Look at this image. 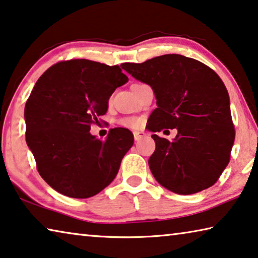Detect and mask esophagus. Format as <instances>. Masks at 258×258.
<instances>
[{"label": "esophagus", "mask_w": 258, "mask_h": 258, "mask_svg": "<svg viewBox=\"0 0 258 258\" xmlns=\"http://www.w3.org/2000/svg\"><path fill=\"white\" fill-rule=\"evenodd\" d=\"M133 134H134V140H136V141H139L140 139L146 137V133L142 132V131H136V132H134Z\"/></svg>", "instance_id": "1"}]
</instances>
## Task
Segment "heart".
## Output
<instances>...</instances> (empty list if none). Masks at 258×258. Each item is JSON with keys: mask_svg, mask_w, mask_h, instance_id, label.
Listing matches in <instances>:
<instances>
[{"mask_svg": "<svg viewBox=\"0 0 258 258\" xmlns=\"http://www.w3.org/2000/svg\"><path fill=\"white\" fill-rule=\"evenodd\" d=\"M121 122L126 126H130V127H138L140 125V119H138V118H126Z\"/></svg>", "mask_w": 258, "mask_h": 258, "instance_id": "obj_1", "label": "heart"}]
</instances>
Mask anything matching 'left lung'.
<instances>
[{
    "label": "left lung",
    "instance_id": "1",
    "mask_svg": "<svg viewBox=\"0 0 258 258\" xmlns=\"http://www.w3.org/2000/svg\"><path fill=\"white\" fill-rule=\"evenodd\" d=\"M120 67L153 88L157 108L149 117L151 132L178 130L173 141L151 136L156 149L148 164L154 178L181 195L211 187L230 162L235 138L230 96L217 73L178 54Z\"/></svg>",
    "mask_w": 258,
    "mask_h": 258
}]
</instances>
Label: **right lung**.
<instances>
[{
  "label": "right lung",
  "instance_id": "1",
  "mask_svg": "<svg viewBox=\"0 0 258 258\" xmlns=\"http://www.w3.org/2000/svg\"><path fill=\"white\" fill-rule=\"evenodd\" d=\"M127 81L118 65L88 59L57 63L36 81L24 111L26 144L40 175L56 191L92 198L116 178L133 134L117 127L101 141L89 131L108 111L112 93Z\"/></svg>",
  "mask_w": 258,
  "mask_h": 258
}]
</instances>
